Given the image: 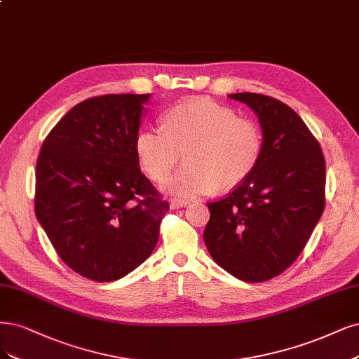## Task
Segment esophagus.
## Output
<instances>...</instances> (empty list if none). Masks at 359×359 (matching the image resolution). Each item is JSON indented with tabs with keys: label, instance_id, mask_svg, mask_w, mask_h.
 <instances>
[{
	"label": "esophagus",
	"instance_id": "1",
	"mask_svg": "<svg viewBox=\"0 0 359 359\" xmlns=\"http://www.w3.org/2000/svg\"><path fill=\"white\" fill-rule=\"evenodd\" d=\"M187 201H182V199H177V197H174V199L169 201V206L170 209H180V208H184L187 206Z\"/></svg>",
	"mask_w": 359,
	"mask_h": 359
}]
</instances>
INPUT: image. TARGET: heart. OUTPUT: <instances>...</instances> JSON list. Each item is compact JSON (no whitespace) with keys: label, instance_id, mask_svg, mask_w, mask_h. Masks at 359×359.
<instances>
[{"label":"heart","instance_id":"b5f03b06","mask_svg":"<svg viewBox=\"0 0 359 359\" xmlns=\"http://www.w3.org/2000/svg\"><path fill=\"white\" fill-rule=\"evenodd\" d=\"M262 151L255 123L208 97L169 108L163 130L142 129L135 138L138 163L153 181H163L182 154L185 165L163 184L180 197L236 187L252 174Z\"/></svg>","mask_w":359,"mask_h":359}]
</instances>
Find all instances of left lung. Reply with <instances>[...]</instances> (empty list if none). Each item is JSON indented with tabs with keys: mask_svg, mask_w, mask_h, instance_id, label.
Segmentation results:
<instances>
[{
	"mask_svg": "<svg viewBox=\"0 0 359 359\" xmlns=\"http://www.w3.org/2000/svg\"><path fill=\"white\" fill-rule=\"evenodd\" d=\"M263 130L252 174L224 199L209 202L203 231L214 262L245 282L280 275L300 255L324 212L325 160L319 142L292 108L258 93H233Z\"/></svg>",
	"mask_w": 359,
	"mask_h": 359,
	"instance_id": "left-lung-1",
	"label": "left lung"
}]
</instances>
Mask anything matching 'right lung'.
I'll return each instance as SVG.
<instances>
[{
    "label": "right lung",
    "instance_id": "1",
    "mask_svg": "<svg viewBox=\"0 0 359 359\" xmlns=\"http://www.w3.org/2000/svg\"><path fill=\"white\" fill-rule=\"evenodd\" d=\"M148 95L89 97L62 117L36 160L35 215L76 273L113 282L151 255L169 203L135 154Z\"/></svg>",
    "mask_w": 359,
    "mask_h": 359
}]
</instances>
